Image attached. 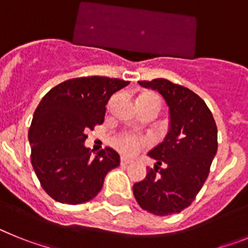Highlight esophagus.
<instances>
[{
	"instance_id": "1",
	"label": "esophagus",
	"mask_w": 248,
	"mask_h": 248,
	"mask_svg": "<svg viewBox=\"0 0 248 248\" xmlns=\"http://www.w3.org/2000/svg\"><path fill=\"white\" fill-rule=\"evenodd\" d=\"M130 163H131V160L128 159V157L123 156L122 159H120V164H122V165H128V164H130Z\"/></svg>"
}]
</instances>
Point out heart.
Wrapping results in <instances>:
<instances>
[{
    "label": "heart",
    "mask_w": 248,
    "mask_h": 248,
    "mask_svg": "<svg viewBox=\"0 0 248 248\" xmlns=\"http://www.w3.org/2000/svg\"><path fill=\"white\" fill-rule=\"evenodd\" d=\"M140 102L145 103H154V104L161 105V100L155 94H144L139 98ZM148 143V138L143 137V135H138L134 133H122V134L117 135L114 138V145L117 146L122 153L126 155H133L140 150L143 146L146 145Z\"/></svg>",
    "instance_id": "b5f03b06"
}]
</instances>
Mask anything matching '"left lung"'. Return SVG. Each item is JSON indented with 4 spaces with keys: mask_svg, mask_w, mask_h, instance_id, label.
<instances>
[{
    "mask_svg": "<svg viewBox=\"0 0 248 248\" xmlns=\"http://www.w3.org/2000/svg\"><path fill=\"white\" fill-rule=\"evenodd\" d=\"M144 88L159 92L169 107L170 123L164 141L149 151L156 160L133 192L140 207L166 216L189 207L209 176L217 151V126L198 94L183 85L156 78L140 80Z\"/></svg>",
    "mask_w": 248,
    "mask_h": 248,
    "instance_id": "obj_1",
    "label": "left lung"
}]
</instances>
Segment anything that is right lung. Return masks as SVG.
Segmentation results:
<instances>
[{
    "mask_svg": "<svg viewBox=\"0 0 248 248\" xmlns=\"http://www.w3.org/2000/svg\"><path fill=\"white\" fill-rule=\"evenodd\" d=\"M126 80L108 77L68 79L50 89L34 110L28 130L31 163L43 190L58 202L78 205L102 190L120 156L105 148L92 156L85 134L104 122L105 105Z\"/></svg>",
    "mask_w": 248,
    "mask_h": 248,
    "instance_id": "obj_1",
    "label": "right lung"
}]
</instances>
